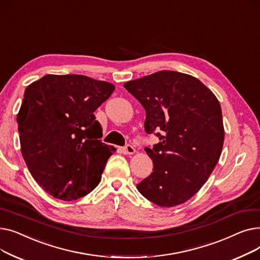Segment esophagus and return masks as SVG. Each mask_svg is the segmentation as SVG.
I'll use <instances>...</instances> for the list:
<instances>
[{
  "label": "esophagus",
  "mask_w": 260,
  "mask_h": 260,
  "mask_svg": "<svg viewBox=\"0 0 260 260\" xmlns=\"http://www.w3.org/2000/svg\"><path fill=\"white\" fill-rule=\"evenodd\" d=\"M122 152L124 153L125 155H133V154H135L136 151H135L134 146H132L131 144H127L124 147H122Z\"/></svg>",
  "instance_id": "34e87169"
}]
</instances>
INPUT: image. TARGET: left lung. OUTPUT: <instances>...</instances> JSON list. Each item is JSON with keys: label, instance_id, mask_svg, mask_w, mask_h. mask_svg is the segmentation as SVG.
<instances>
[{"label": "left lung", "instance_id": "8db88e82", "mask_svg": "<svg viewBox=\"0 0 260 260\" xmlns=\"http://www.w3.org/2000/svg\"><path fill=\"white\" fill-rule=\"evenodd\" d=\"M124 87L145 109V132L160 140L145 147L154 169L137 184L138 190L163 208L187 201L207 182L221 155L219 101L197 78L173 71L128 81Z\"/></svg>", "mask_w": 260, "mask_h": 260}]
</instances>
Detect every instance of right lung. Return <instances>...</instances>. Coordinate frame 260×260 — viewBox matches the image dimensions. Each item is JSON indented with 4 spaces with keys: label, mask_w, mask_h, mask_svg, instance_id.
<instances>
[{
    "label": "right lung",
    "mask_w": 260,
    "mask_h": 260,
    "mask_svg": "<svg viewBox=\"0 0 260 260\" xmlns=\"http://www.w3.org/2000/svg\"><path fill=\"white\" fill-rule=\"evenodd\" d=\"M115 85L83 75H46L28 85L17 117L21 152L34 179L65 201L90 193L116 148L102 143L93 112Z\"/></svg>",
    "instance_id": "add662e5"
}]
</instances>
